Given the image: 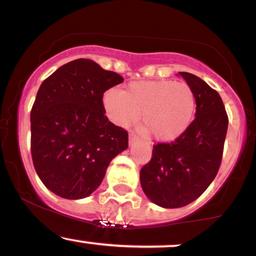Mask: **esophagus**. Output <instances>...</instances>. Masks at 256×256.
Returning <instances> with one entry per match:
<instances>
[{
  "instance_id": "1",
  "label": "esophagus",
  "mask_w": 256,
  "mask_h": 256,
  "mask_svg": "<svg viewBox=\"0 0 256 256\" xmlns=\"http://www.w3.org/2000/svg\"><path fill=\"white\" fill-rule=\"evenodd\" d=\"M137 140H138V137L136 136V134H132V132H131V134H130V136H128V142H130V144H132V143H134V142H136Z\"/></svg>"
}]
</instances>
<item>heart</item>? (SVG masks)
<instances>
[{"instance_id": "heart-1", "label": "heart", "mask_w": 256, "mask_h": 256, "mask_svg": "<svg viewBox=\"0 0 256 256\" xmlns=\"http://www.w3.org/2000/svg\"><path fill=\"white\" fill-rule=\"evenodd\" d=\"M108 116L128 126L140 114L146 131L160 142H171L185 134L196 114V96L185 82L171 79L132 82L125 89H110L104 95Z\"/></svg>"}]
</instances>
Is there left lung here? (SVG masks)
Masks as SVG:
<instances>
[{
	"instance_id": "1",
	"label": "left lung",
	"mask_w": 256,
	"mask_h": 256,
	"mask_svg": "<svg viewBox=\"0 0 256 256\" xmlns=\"http://www.w3.org/2000/svg\"><path fill=\"white\" fill-rule=\"evenodd\" d=\"M179 74L195 92V119L174 142L154 146L152 160L140 173L146 198L164 208L192 204L210 186L222 162L228 125L219 94L195 74Z\"/></svg>"
}]
</instances>
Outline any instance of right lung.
Returning <instances> with one entry per match:
<instances>
[{"label":"right lung","mask_w":256,"mask_h":256,"mask_svg":"<svg viewBox=\"0 0 256 256\" xmlns=\"http://www.w3.org/2000/svg\"><path fill=\"white\" fill-rule=\"evenodd\" d=\"M95 61L64 64L40 84L31 110V154L42 183L60 198L90 196L128 134L104 116V92L122 83Z\"/></svg>","instance_id":"add662e5"}]
</instances>
